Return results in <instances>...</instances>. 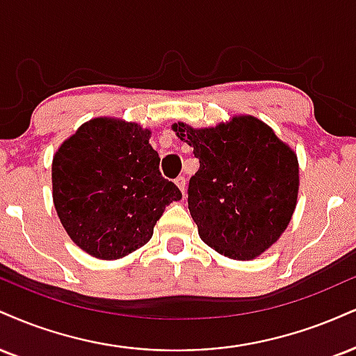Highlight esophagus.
I'll use <instances>...</instances> for the list:
<instances>
[{"label":"esophagus","mask_w":356,"mask_h":356,"mask_svg":"<svg viewBox=\"0 0 356 356\" xmlns=\"http://www.w3.org/2000/svg\"><path fill=\"white\" fill-rule=\"evenodd\" d=\"M175 184H177L179 189L182 191V194H186V187H187V181H186V177H184V175H179V177L175 179Z\"/></svg>","instance_id":"1"}]
</instances>
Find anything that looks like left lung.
<instances>
[{
    "instance_id": "8db88e82",
    "label": "left lung",
    "mask_w": 356,
    "mask_h": 356,
    "mask_svg": "<svg viewBox=\"0 0 356 356\" xmlns=\"http://www.w3.org/2000/svg\"><path fill=\"white\" fill-rule=\"evenodd\" d=\"M172 129L194 147L200 164L187 189L200 238L235 260L254 259L275 243L297 205L292 149L252 115L209 129L184 122Z\"/></svg>"
}]
</instances>
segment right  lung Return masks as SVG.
<instances>
[{"label": "right lung", "mask_w": 356, "mask_h": 356, "mask_svg": "<svg viewBox=\"0 0 356 356\" xmlns=\"http://www.w3.org/2000/svg\"><path fill=\"white\" fill-rule=\"evenodd\" d=\"M151 131L97 118L64 143L53 159V200L72 242L114 260L151 241L154 225L182 194L159 170Z\"/></svg>", "instance_id": "obj_1"}]
</instances>
